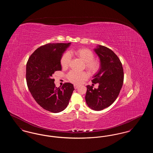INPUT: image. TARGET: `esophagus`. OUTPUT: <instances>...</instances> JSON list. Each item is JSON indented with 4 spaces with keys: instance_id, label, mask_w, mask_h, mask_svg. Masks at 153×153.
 I'll list each match as a JSON object with an SVG mask.
<instances>
[{
    "instance_id": "obj_1",
    "label": "esophagus",
    "mask_w": 153,
    "mask_h": 153,
    "mask_svg": "<svg viewBox=\"0 0 153 153\" xmlns=\"http://www.w3.org/2000/svg\"><path fill=\"white\" fill-rule=\"evenodd\" d=\"M79 85H74V88L75 89H77L79 88Z\"/></svg>"
}]
</instances>
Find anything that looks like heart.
I'll return each instance as SVG.
<instances>
[{
    "label": "heart",
    "mask_w": 153,
    "mask_h": 153,
    "mask_svg": "<svg viewBox=\"0 0 153 153\" xmlns=\"http://www.w3.org/2000/svg\"><path fill=\"white\" fill-rule=\"evenodd\" d=\"M74 54L77 57L85 62V68L90 73L94 74L98 72L100 69V64L97 60L93 59L94 54L93 52L87 49H80L74 51H70L68 53H65L61 59V65L62 68H66L70 62V55ZM89 77V74L86 72H78L74 71H71L68 74V79L74 84H80L83 81L86 80Z\"/></svg>",
    "instance_id": "obj_1"
}]
</instances>
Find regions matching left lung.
Masks as SVG:
<instances>
[{"mask_svg": "<svg viewBox=\"0 0 153 153\" xmlns=\"http://www.w3.org/2000/svg\"><path fill=\"white\" fill-rule=\"evenodd\" d=\"M94 51L100 59V67L92 82L98 83L99 88L87 86L85 101L91 109L101 111L117 99L123 83V69L118 57L108 48L98 45Z\"/></svg>", "mask_w": 153, "mask_h": 153, "instance_id": "left-lung-1", "label": "left lung"}]
</instances>
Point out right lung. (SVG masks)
Masks as SVG:
<instances>
[{"instance_id": "1", "label": "right lung", "mask_w": 153, "mask_h": 153, "mask_svg": "<svg viewBox=\"0 0 153 153\" xmlns=\"http://www.w3.org/2000/svg\"><path fill=\"white\" fill-rule=\"evenodd\" d=\"M71 44L42 46L30 56L26 64V81L31 94L41 107L53 113L65 109L74 90L69 82L56 87L52 78L54 72L61 71V59Z\"/></svg>"}]
</instances>
